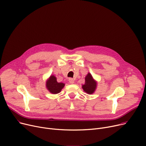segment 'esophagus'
<instances>
[{"label": "esophagus", "mask_w": 146, "mask_h": 146, "mask_svg": "<svg viewBox=\"0 0 146 146\" xmlns=\"http://www.w3.org/2000/svg\"><path fill=\"white\" fill-rule=\"evenodd\" d=\"M68 82H69L70 84H73L74 82V80L73 79H72V78H69L68 79Z\"/></svg>", "instance_id": "34e87169"}]
</instances>
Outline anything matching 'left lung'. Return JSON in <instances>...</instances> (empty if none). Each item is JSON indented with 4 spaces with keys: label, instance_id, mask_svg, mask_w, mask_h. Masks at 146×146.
Wrapping results in <instances>:
<instances>
[{
    "label": "left lung",
    "instance_id": "left-lung-1",
    "mask_svg": "<svg viewBox=\"0 0 146 146\" xmlns=\"http://www.w3.org/2000/svg\"><path fill=\"white\" fill-rule=\"evenodd\" d=\"M97 87V83L95 81L92 75L90 73H88L85 78V84L82 86V88L85 92L89 94H92Z\"/></svg>",
    "mask_w": 146,
    "mask_h": 146
}]
</instances>
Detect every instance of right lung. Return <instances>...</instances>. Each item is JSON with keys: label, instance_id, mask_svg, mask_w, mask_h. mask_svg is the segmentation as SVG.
<instances>
[{"label": "right lung", "instance_id": "right-lung-1", "mask_svg": "<svg viewBox=\"0 0 146 146\" xmlns=\"http://www.w3.org/2000/svg\"><path fill=\"white\" fill-rule=\"evenodd\" d=\"M46 88L52 94H55L59 93L63 87L64 86V84L63 83H58L56 81V78L54 76H50L49 80L46 82Z\"/></svg>", "mask_w": 146, "mask_h": 146}]
</instances>
